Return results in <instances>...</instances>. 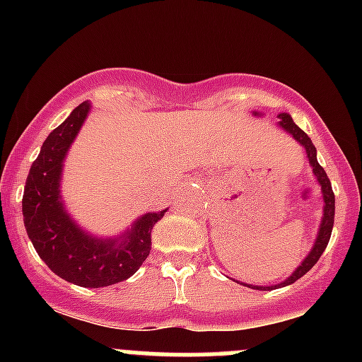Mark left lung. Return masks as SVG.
I'll return each mask as SVG.
<instances>
[{
    "label": "left lung",
    "instance_id": "8db88e82",
    "mask_svg": "<svg viewBox=\"0 0 362 362\" xmlns=\"http://www.w3.org/2000/svg\"><path fill=\"white\" fill-rule=\"evenodd\" d=\"M279 117H280V126H282L287 133L293 134L294 140H298L299 144L306 148V156H308L310 164H312V168H313V175H315L317 180H319V184H320V187H322L324 217H322V224H320V229H319V236H317L315 245H313L312 252H310L308 257L301 262V266L296 269L293 275L286 280V282L280 284V286H273V287H257V286H247V284H243V286L252 287V289H262V291L275 289V287L291 286V284H294L296 280L301 279L305 273H308L310 269L315 266V262L319 261L320 255L324 254V250H326L327 243H329V238H331V231H333V224H334V192H333V187H331V182H329V178H327L326 171H324V168L317 163V151H315V147H313L312 140H310L308 134H306L305 131L299 129V127L296 126L294 120L291 119L289 113H280Z\"/></svg>",
    "mask_w": 362,
    "mask_h": 362
}]
</instances>
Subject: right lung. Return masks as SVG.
<instances>
[{"label":"right lung","mask_w":362,"mask_h":362,"mask_svg":"<svg viewBox=\"0 0 362 362\" xmlns=\"http://www.w3.org/2000/svg\"><path fill=\"white\" fill-rule=\"evenodd\" d=\"M89 113V103L75 108L43 141L31 164L23 196L24 226L42 261L66 282L80 287H107L138 272L151 254V233L163 211L147 214L122 240H96L75 226L61 204L63 159Z\"/></svg>","instance_id":"right-lung-1"}]
</instances>
